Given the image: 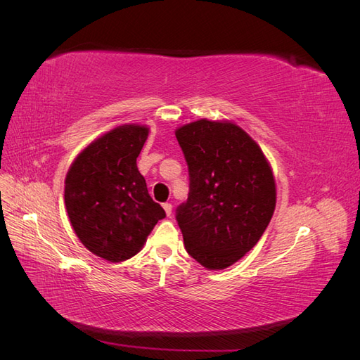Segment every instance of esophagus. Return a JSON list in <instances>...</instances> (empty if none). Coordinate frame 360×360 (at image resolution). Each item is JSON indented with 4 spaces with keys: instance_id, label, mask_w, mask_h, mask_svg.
<instances>
[{
    "instance_id": "obj_1",
    "label": "esophagus",
    "mask_w": 360,
    "mask_h": 360,
    "mask_svg": "<svg viewBox=\"0 0 360 360\" xmlns=\"http://www.w3.org/2000/svg\"><path fill=\"white\" fill-rule=\"evenodd\" d=\"M163 210H165L167 216H171V213H172V205H171L169 202H165V204H163Z\"/></svg>"
}]
</instances>
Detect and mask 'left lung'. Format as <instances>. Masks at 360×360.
Returning <instances> with one entry per match:
<instances>
[{
  "instance_id": "8db88e82",
  "label": "left lung",
  "mask_w": 360,
  "mask_h": 360,
  "mask_svg": "<svg viewBox=\"0 0 360 360\" xmlns=\"http://www.w3.org/2000/svg\"><path fill=\"white\" fill-rule=\"evenodd\" d=\"M176 138L189 167V197L177 222L189 255L209 270L233 266L266 231L276 183L263 150L231 120L183 124Z\"/></svg>"
}]
</instances>
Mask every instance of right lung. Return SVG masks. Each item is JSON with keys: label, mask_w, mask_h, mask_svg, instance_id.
I'll use <instances>...</instances> for the list:
<instances>
[{"label": "right lung", "mask_w": 360, "mask_h": 360, "mask_svg": "<svg viewBox=\"0 0 360 360\" xmlns=\"http://www.w3.org/2000/svg\"><path fill=\"white\" fill-rule=\"evenodd\" d=\"M148 132L144 124L112 127L79 151L64 180L75 234L91 254L111 263L136 255L165 217L136 167Z\"/></svg>", "instance_id": "add662e5"}]
</instances>
